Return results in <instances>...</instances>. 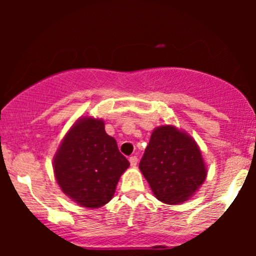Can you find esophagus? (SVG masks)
Returning <instances> with one entry per match:
<instances>
[{"mask_svg": "<svg viewBox=\"0 0 256 256\" xmlns=\"http://www.w3.org/2000/svg\"><path fill=\"white\" fill-rule=\"evenodd\" d=\"M128 161H130V165L132 167H134L137 165V156H131L130 158H128Z\"/></svg>", "mask_w": 256, "mask_h": 256, "instance_id": "obj_1", "label": "esophagus"}]
</instances>
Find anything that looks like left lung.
I'll return each mask as SVG.
<instances>
[{"label": "left lung", "mask_w": 256, "mask_h": 256, "mask_svg": "<svg viewBox=\"0 0 256 256\" xmlns=\"http://www.w3.org/2000/svg\"><path fill=\"white\" fill-rule=\"evenodd\" d=\"M140 170L155 198L166 204L188 201L207 177L198 143L173 125L158 126L152 132Z\"/></svg>", "instance_id": "left-lung-1"}]
</instances>
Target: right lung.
<instances>
[{
  "instance_id": "1",
  "label": "right lung",
  "mask_w": 256,
  "mask_h": 256,
  "mask_svg": "<svg viewBox=\"0 0 256 256\" xmlns=\"http://www.w3.org/2000/svg\"><path fill=\"white\" fill-rule=\"evenodd\" d=\"M130 166L102 119L79 118L55 152L52 167L58 186L76 204L100 208L110 201L120 176Z\"/></svg>"
}]
</instances>
